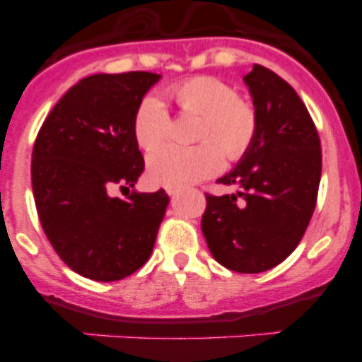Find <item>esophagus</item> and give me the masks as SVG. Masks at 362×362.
<instances>
[{"mask_svg": "<svg viewBox=\"0 0 362 362\" xmlns=\"http://www.w3.org/2000/svg\"><path fill=\"white\" fill-rule=\"evenodd\" d=\"M179 192H181V188H175V187L166 188V194H168V196H175V194H179Z\"/></svg>", "mask_w": 362, "mask_h": 362, "instance_id": "obj_1", "label": "esophagus"}]
</instances>
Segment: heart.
<instances>
[{
  "instance_id": "1",
  "label": "heart",
  "mask_w": 362,
  "mask_h": 362,
  "mask_svg": "<svg viewBox=\"0 0 362 362\" xmlns=\"http://www.w3.org/2000/svg\"><path fill=\"white\" fill-rule=\"evenodd\" d=\"M166 98L185 116L197 117L190 148L163 146L150 153L148 175L163 187H187L217 174L226 161L238 163L250 152L259 132V114L250 99L239 98L230 83L214 76H194L166 88ZM172 117L161 99L148 95L134 114L137 145L153 150L170 136Z\"/></svg>"
}]
</instances>
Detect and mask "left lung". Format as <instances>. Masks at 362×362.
Masks as SVG:
<instances>
[{
  "instance_id": "1",
  "label": "left lung",
  "mask_w": 362,
  "mask_h": 362,
  "mask_svg": "<svg viewBox=\"0 0 362 362\" xmlns=\"http://www.w3.org/2000/svg\"><path fill=\"white\" fill-rule=\"evenodd\" d=\"M259 114L254 146L217 183L238 194L206 197L201 230L217 263L239 274L270 270L305 235L317 203L321 139L297 92L254 65L245 76Z\"/></svg>"
}]
</instances>
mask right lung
Here are the masks:
<instances>
[{
    "instance_id": "right-lung-1",
    "label": "right lung",
    "mask_w": 362,
    "mask_h": 362,
    "mask_svg": "<svg viewBox=\"0 0 362 362\" xmlns=\"http://www.w3.org/2000/svg\"><path fill=\"white\" fill-rule=\"evenodd\" d=\"M152 72L94 74L50 110L32 150V192L45 235L79 276L110 283L148 261L168 196L112 188L137 183L145 159L134 136V114Z\"/></svg>"
}]
</instances>
